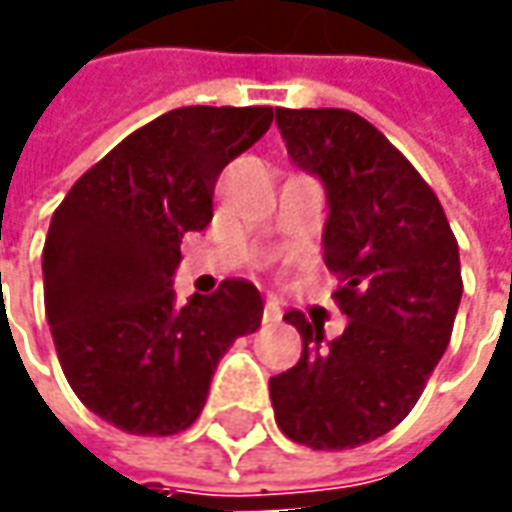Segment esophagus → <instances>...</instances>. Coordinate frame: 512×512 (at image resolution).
<instances>
[{"instance_id": "34e87169", "label": "esophagus", "mask_w": 512, "mask_h": 512, "mask_svg": "<svg viewBox=\"0 0 512 512\" xmlns=\"http://www.w3.org/2000/svg\"><path fill=\"white\" fill-rule=\"evenodd\" d=\"M283 320V311L277 309L274 303H266V309H263V323L266 326H274V323H280Z\"/></svg>"}]
</instances>
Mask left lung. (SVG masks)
I'll return each mask as SVG.
<instances>
[{
  "label": "left lung",
  "instance_id": "obj_1",
  "mask_svg": "<svg viewBox=\"0 0 512 512\" xmlns=\"http://www.w3.org/2000/svg\"><path fill=\"white\" fill-rule=\"evenodd\" d=\"M289 158L326 189L323 260L343 274L348 326L326 340L300 311L294 368L269 379L291 442L343 450L408 416L450 343L462 300L459 246L433 189L362 115L337 107L274 110Z\"/></svg>",
  "mask_w": 512,
  "mask_h": 512
}]
</instances>
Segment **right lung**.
Masks as SVG:
<instances>
[{
    "instance_id": "1",
    "label": "right lung",
    "mask_w": 512,
    "mask_h": 512,
    "mask_svg": "<svg viewBox=\"0 0 512 512\" xmlns=\"http://www.w3.org/2000/svg\"><path fill=\"white\" fill-rule=\"evenodd\" d=\"M272 107H178L87 169L47 229L45 314L76 397L115 428L169 436L203 411L221 357L263 320L246 280L175 303L186 232L212 221L221 169L272 127Z\"/></svg>"
}]
</instances>
